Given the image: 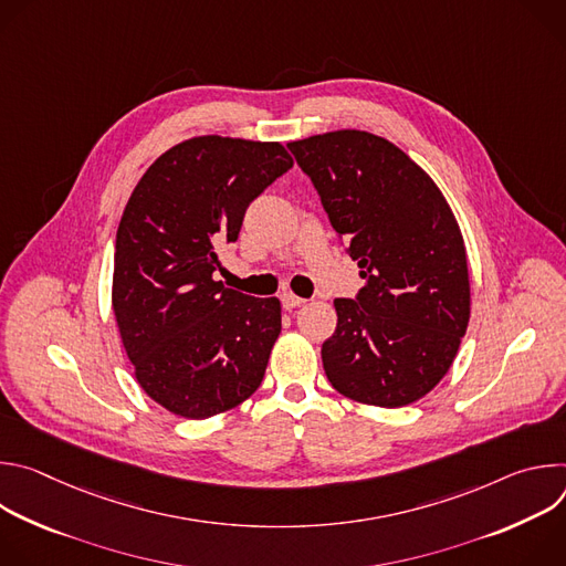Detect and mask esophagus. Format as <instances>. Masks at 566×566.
<instances>
[{"mask_svg":"<svg viewBox=\"0 0 566 566\" xmlns=\"http://www.w3.org/2000/svg\"><path fill=\"white\" fill-rule=\"evenodd\" d=\"M282 306L284 308H289V311H293V308H297V306H302L306 300H302V297H297V295H293V293H282Z\"/></svg>","mask_w":566,"mask_h":566,"instance_id":"1","label":"esophagus"}]
</instances>
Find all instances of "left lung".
Wrapping results in <instances>:
<instances>
[{"label": "left lung", "instance_id": "left-lung-1", "mask_svg": "<svg viewBox=\"0 0 566 566\" xmlns=\"http://www.w3.org/2000/svg\"><path fill=\"white\" fill-rule=\"evenodd\" d=\"M311 179L365 286L334 302L322 345L329 382L378 408L426 396L450 369L470 317L463 237L434 181L394 143L356 129L286 145Z\"/></svg>", "mask_w": 566, "mask_h": 566}]
</instances>
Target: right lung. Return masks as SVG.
Returning <instances> with one entry per match:
<instances>
[{
  "instance_id": "1",
  "label": "right lung",
  "mask_w": 566,
  "mask_h": 566,
  "mask_svg": "<svg viewBox=\"0 0 566 566\" xmlns=\"http://www.w3.org/2000/svg\"><path fill=\"white\" fill-rule=\"evenodd\" d=\"M291 168L280 143L199 136L160 154L125 206L116 322L140 387L179 417H214L262 385L280 300L223 289L214 271L251 201Z\"/></svg>"
}]
</instances>
